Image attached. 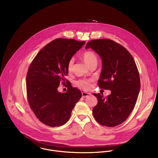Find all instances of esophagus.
<instances>
[{"label": "esophagus", "instance_id": "34e87169", "mask_svg": "<svg viewBox=\"0 0 158 158\" xmlns=\"http://www.w3.org/2000/svg\"><path fill=\"white\" fill-rule=\"evenodd\" d=\"M81 94H82V96L83 98H86V97H88L89 96L91 95V93H86V92H81Z\"/></svg>", "mask_w": 158, "mask_h": 158}]
</instances>
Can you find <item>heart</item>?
Wrapping results in <instances>:
<instances>
[{
	"instance_id": "1",
	"label": "heart",
	"mask_w": 158,
	"mask_h": 158,
	"mask_svg": "<svg viewBox=\"0 0 158 158\" xmlns=\"http://www.w3.org/2000/svg\"><path fill=\"white\" fill-rule=\"evenodd\" d=\"M81 57L85 63L89 65V67L94 64H97L98 61V58L95 52L92 51H86L84 52ZM73 59H70L67 64V70L69 72H72L73 70ZM93 81V79H80L75 81V85L79 88L83 90H89L91 87V82Z\"/></svg>"
}]
</instances>
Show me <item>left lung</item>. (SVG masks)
Segmentation results:
<instances>
[{"mask_svg":"<svg viewBox=\"0 0 158 158\" xmlns=\"http://www.w3.org/2000/svg\"><path fill=\"white\" fill-rule=\"evenodd\" d=\"M102 59V69L98 86L111 91L106 98L96 94L98 104L93 109L96 120L102 125L115 127L125 121L133 110L140 89L139 72L130 53L120 44L108 39L89 41Z\"/></svg>","mask_w":158,"mask_h":158,"instance_id":"left-lung-1","label":"left lung"}]
</instances>
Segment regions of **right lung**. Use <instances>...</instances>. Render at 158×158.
Masks as SVG:
<instances>
[{
  "mask_svg": "<svg viewBox=\"0 0 158 158\" xmlns=\"http://www.w3.org/2000/svg\"><path fill=\"white\" fill-rule=\"evenodd\" d=\"M85 41L59 38L46 45L31 62L27 75V99L31 109L40 122L49 127L67 123L81 91L66 80L68 90L59 93L60 83L68 75L67 64Z\"/></svg>",
  "mask_w": 158,
  "mask_h": 158,
  "instance_id": "add662e5",
  "label": "right lung"
}]
</instances>
